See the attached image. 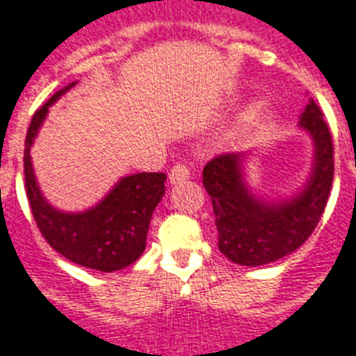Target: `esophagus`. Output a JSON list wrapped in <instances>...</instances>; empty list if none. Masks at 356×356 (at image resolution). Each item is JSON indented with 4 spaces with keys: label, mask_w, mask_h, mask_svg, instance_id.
Masks as SVG:
<instances>
[{
    "label": "esophagus",
    "mask_w": 356,
    "mask_h": 356,
    "mask_svg": "<svg viewBox=\"0 0 356 356\" xmlns=\"http://www.w3.org/2000/svg\"><path fill=\"white\" fill-rule=\"evenodd\" d=\"M190 178V168L186 165H174L170 174H168V180L170 184H180V182H186Z\"/></svg>",
    "instance_id": "34e87169"
}]
</instances>
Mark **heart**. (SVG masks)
Masks as SVG:
<instances>
[{
    "mask_svg": "<svg viewBox=\"0 0 356 356\" xmlns=\"http://www.w3.org/2000/svg\"><path fill=\"white\" fill-rule=\"evenodd\" d=\"M268 111V103L264 102V99H254L247 105V109L241 113V118H239V124L249 126L254 124V122H259L261 118L264 117V113Z\"/></svg>",
    "mask_w": 356,
    "mask_h": 356,
    "instance_id": "1",
    "label": "heart"
}]
</instances>
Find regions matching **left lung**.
Wrapping results in <instances>:
<instances>
[{"label":"left lung","instance_id":"obj_1","mask_svg":"<svg viewBox=\"0 0 356 356\" xmlns=\"http://www.w3.org/2000/svg\"><path fill=\"white\" fill-rule=\"evenodd\" d=\"M299 130L311 136L309 178L284 197H264L247 182L253 151L224 153L203 168V186L211 195L218 249L232 263L261 266L278 261L309 239L324 213L334 180V145L318 105L309 99Z\"/></svg>","mask_w":356,"mask_h":356}]
</instances>
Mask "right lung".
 Here are the masks:
<instances>
[{
    "instance_id": "add662e5",
    "label": "right lung",
    "mask_w": 356,
    "mask_h": 356,
    "mask_svg": "<svg viewBox=\"0 0 356 356\" xmlns=\"http://www.w3.org/2000/svg\"><path fill=\"white\" fill-rule=\"evenodd\" d=\"M74 84L59 90L32 117L24 142L26 195L38 228L57 253L86 268L115 272L136 263L145 251L151 216L165 195L166 174L122 176L99 203L86 211L70 213L53 207L40 190L30 149L49 107Z\"/></svg>"
}]
</instances>
